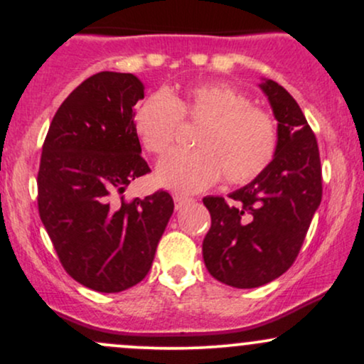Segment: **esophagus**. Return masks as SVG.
I'll list each match as a JSON object with an SVG mask.
<instances>
[{
  "mask_svg": "<svg viewBox=\"0 0 364 364\" xmlns=\"http://www.w3.org/2000/svg\"><path fill=\"white\" fill-rule=\"evenodd\" d=\"M188 202H190V198H188V196L174 195V207H176V208H181L183 205H186Z\"/></svg>",
  "mask_w": 364,
  "mask_h": 364,
  "instance_id": "34e87169",
  "label": "esophagus"
}]
</instances>
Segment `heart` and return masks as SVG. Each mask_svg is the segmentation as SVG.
<instances>
[{
	"label": "heart",
	"mask_w": 364,
	"mask_h": 364,
	"mask_svg": "<svg viewBox=\"0 0 364 364\" xmlns=\"http://www.w3.org/2000/svg\"><path fill=\"white\" fill-rule=\"evenodd\" d=\"M181 123L200 124L195 150H178L159 162L156 179L176 193L207 190L224 174L231 185L253 181L277 150V123L270 112L224 82H203L179 94L156 92L136 106L135 135L147 152L164 156Z\"/></svg>",
	"instance_id": "heart-1"
}]
</instances>
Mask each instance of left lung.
<instances>
[{"label": "left lung", "mask_w": 364, "mask_h": 364, "mask_svg": "<svg viewBox=\"0 0 364 364\" xmlns=\"http://www.w3.org/2000/svg\"><path fill=\"white\" fill-rule=\"evenodd\" d=\"M260 87L279 123L272 162L229 195L231 203L203 198L212 219L203 262L212 277L237 289L263 286L289 269L321 202L318 144L301 107L277 82Z\"/></svg>", "instance_id": "obj_1"}]
</instances>
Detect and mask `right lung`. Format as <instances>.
I'll return each instance as SVG.
<instances>
[{"mask_svg": "<svg viewBox=\"0 0 364 364\" xmlns=\"http://www.w3.org/2000/svg\"><path fill=\"white\" fill-rule=\"evenodd\" d=\"M140 99L144 83L135 75H92L56 111L43 145L41 220L63 269L99 292L124 291L149 274L174 210L168 191L121 196L150 173L133 129Z\"/></svg>", "mask_w": 364, "mask_h": 364, "instance_id": "obj_1", "label": "right lung"}]
</instances>
